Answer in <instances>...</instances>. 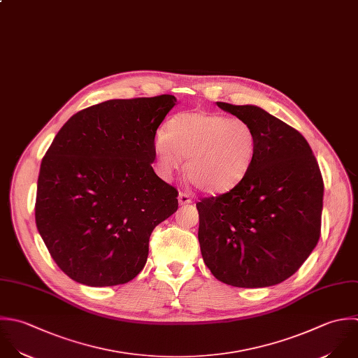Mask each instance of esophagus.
Segmentation results:
<instances>
[{
    "label": "esophagus",
    "instance_id": "esophagus-1",
    "mask_svg": "<svg viewBox=\"0 0 358 358\" xmlns=\"http://www.w3.org/2000/svg\"><path fill=\"white\" fill-rule=\"evenodd\" d=\"M178 202H180V205H187V203L192 202V198L188 192H180L178 194Z\"/></svg>",
    "mask_w": 358,
    "mask_h": 358
}]
</instances>
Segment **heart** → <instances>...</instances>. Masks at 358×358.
<instances>
[{"label":"heart","instance_id":"obj_1","mask_svg":"<svg viewBox=\"0 0 358 358\" xmlns=\"http://www.w3.org/2000/svg\"><path fill=\"white\" fill-rule=\"evenodd\" d=\"M254 127L241 118L212 111H185L174 115L155 141L163 174L170 176L187 159L189 181L203 192H226L248 174L257 153Z\"/></svg>","mask_w":358,"mask_h":358}]
</instances>
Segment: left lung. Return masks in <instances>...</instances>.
I'll return each mask as SVG.
<instances>
[{
    "instance_id": "1",
    "label": "left lung",
    "mask_w": 358,
    "mask_h": 358,
    "mask_svg": "<svg viewBox=\"0 0 358 358\" xmlns=\"http://www.w3.org/2000/svg\"><path fill=\"white\" fill-rule=\"evenodd\" d=\"M248 121L254 163L230 191L202 198L198 240L213 276L234 287H268L294 275L321 237L324 180L306 138L257 106L217 101Z\"/></svg>"
}]
</instances>
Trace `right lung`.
Returning <instances> with one entry per match:
<instances>
[{
	"label": "right lung",
	"mask_w": 358,
	"mask_h": 358,
	"mask_svg": "<svg viewBox=\"0 0 358 358\" xmlns=\"http://www.w3.org/2000/svg\"><path fill=\"white\" fill-rule=\"evenodd\" d=\"M171 94L107 100L73 114L45 152L34 205L37 230L72 280L106 287L145 266L153 229L178 208L159 178L155 136Z\"/></svg>",
	"instance_id": "right-lung-1"
}]
</instances>
